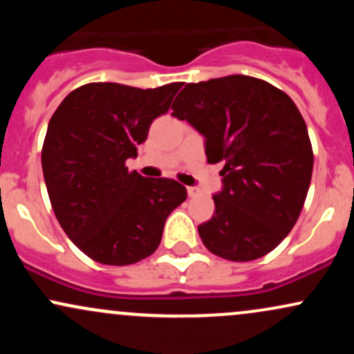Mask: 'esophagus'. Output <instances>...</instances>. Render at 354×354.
Listing matches in <instances>:
<instances>
[{"mask_svg":"<svg viewBox=\"0 0 354 354\" xmlns=\"http://www.w3.org/2000/svg\"><path fill=\"white\" fill-rule=\"evenodd\" d=\"M186 191H188V196H189V198H194V196H198V193H200V189H198V188H194V186H189V188L186 189Z\"/></svg>","mask_w":354,"mask_h":354,"instance_id":"obj_1","label":"esophagus"}]
</instances>
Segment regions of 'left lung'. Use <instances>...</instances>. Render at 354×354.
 <instances>
[{
  "mask_svg": "<svg viewBox=\"0 0 354 354\" xmlns=\"http://www.w3.org/2000/svg\"><path fill=\"white\" fill-rule=\"evenodd\" d=\"M171 109L205 136L208 163H225L213 218L198 226L203 245L230 261L273 251L298 221L313 173L293 100L266 81L231 75L186 84Z\"/></svg>",
  "mask_w": 354,
  "mask_h": 354,
  "instance_id": "obj_1",
  "label": "left lung"
}]
</instances>
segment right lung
Returning a JSON list of instances; mask_svg holds the SVG:
<instances>
[{
    "label": "right lung",
    "mask_w": 354,
    "mask_h": 354,
    "mask_svg": "<svg viewBox=\"0 0 354 354\" xmlns=\"http://www.w3.org/2000/svg\"><path fill=\"white\" fill-rule=\"evenodd\" d=\"M181 86L88 83L51 116L41 166L53 211L68 238L101 265L126 266L153 254L166 218L186 200L178 181L143 178L124 165Z\"/></svg>",
    "instance_id": "add662e5"
}]
</instances>
